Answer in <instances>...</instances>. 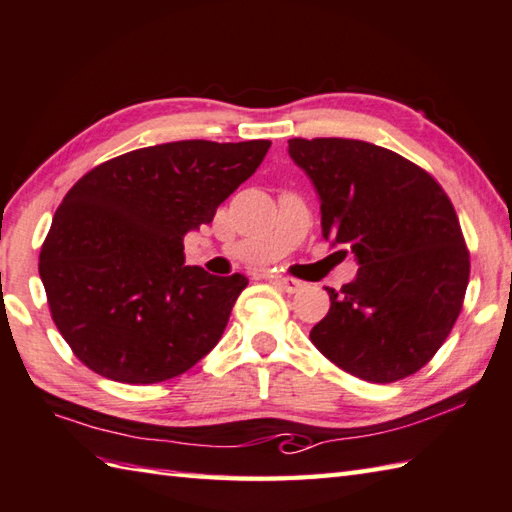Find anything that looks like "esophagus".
<instances>
[{"label": "esophagus", "instance_id": "obj_1", "mask_svg": "<svg viewBox=\"0 0 512 512\" xmlns=\"http://www.w3.org/2000/svg\"><path fill=\"white\" fill-rule=\"evenodd\" d=\"M275 282L280 284L286 293H297V291H302V288H304V282L295 280V277H284V275H277V277H275Z\"/></svg>", "mask_w": 512, "mask_h": 512}]
</instances>
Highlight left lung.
<instances>
[{
	"label": "left lung",
	"mask_w": 512,
	"mask_h": 512,
	"mask_svg": "<svg viewBox=\"0 0 512 512\" xmlns=\"http://www.w3.org/2000/svg\"><path fill=\"white\" fill-rule=\"evenodd\" d=\"M288 156L318 192L322 237L360 266L340 291L327 288L331 309L311 342L369 383L414 374L448 338L468 288L448 194L401 154L353 138H291Z\"/></svg>",
	"instance_id": "1"
}]
</instances>
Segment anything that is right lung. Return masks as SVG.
Wrapping results in <instances>:
<instances>
[{
	"label": "right lung",
	"instance_id": "1",
	"mask_svg": "<svg viewBox=\"0 0 512 512\" xmlns=\"http://www.w3.org/2000/svg\"><path fill=\"white\" fill-rule=\"evenodd\" d=\"M271 141H176L87 172L55 210L40 277L55 327L85 365L163 383L212 351L248 280L185 266L183 237L259 167Z\"/></svg>",
	"mask_w": 512,
	"mask_h": 512
}]
</instances>
